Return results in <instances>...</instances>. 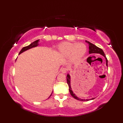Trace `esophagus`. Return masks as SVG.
Listing matches in <instances>:
<instances>
[{"label":"esophagus","instance_id":"34e87169","mask_svg":"<svg viewBox=\"0 0 123 123\" xmlns=\"http://www.w3.org/2000/svg\"><path fill=\"white\" fill-rule=\"evenodd\" d=\"M67 71H68V69L66 68H63L61 69V72L62 73H64V74L66 73Z\"/></svg>","mask_w":123,"mask_h":123}]
</instances>
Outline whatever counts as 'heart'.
Returning <instances> with one entry per match:
<instances>
[{"label": "heart", "mask_w": 123, "mask_h": 123, "mask_svg": "<svg viewBox=\"0 0 123 123\" xmlns=\"http://www.w3.org/2000/svg\"><path fill=\"white\" fill-rule=\"evenodd\" d=\"M59 51L62 55H71L73 61H78L84 56L87 52V47L83 43H71L64 42L59 46Z\"/></svg>", "instance_id": "1"}]
</instances>
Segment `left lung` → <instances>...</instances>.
<instances>
[{
    "label": "left lung",
    "mask_w": 123,
    "mask_h": 123,
    "mask_svg": "<svg viewBox=\"0 0 123 123\" xmlns=\"http://www.w3.org/2000/svg\"><path fill=\"white\" fill-rule=\"evenodd\" d=\"M86 42L89 44V54L99 53V54H101L102 55L105 57V58L106 59V66H108V60H107V57L105 55V53H104V51H103V49L98 48V47H97V46H96L95 45H94V44L91 43L90 42H89L87 41H86ZM67 83L69 86V89L70 93V94H71V95L73 97L75 98V99H77V100H80V101H88V100H90V99H86H86H80L79 98H78L77 96H76V95H75L74 93V92H73V91L71 90V85H70V75L69 74H67ZM95 99V98L91 99V100H92V99Z\"/></svg>",
    "instance_id": "1"
}]
</instances>
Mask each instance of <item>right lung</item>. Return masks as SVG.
<instances>
[{
	"instance_id": "right-lung-1",
	"label": "right lung",
	"mask_w": 123,
	"mask_h": 123,
	"mask_svg": "<svg viewBox=\"0 0 123 123\" xmlns=\"http://www.w3.org/2000/svg\"><path fill=\"white\" fill-rule=\"evenodd\" d=\"M38 42H39V40H36V41H34V42H33L31 43V44H30V45H28V46H27L24 47V48H23L21 49V51H20L19 52V54H20V53H23V52H24V51H25L27 50V49H31V48H34V47H36V46H38ZM52 93H51V95H52ZM51 95H50V96H51ZM50 96H49V98L50 97Z\"/></svg>"
}]
</instances>
